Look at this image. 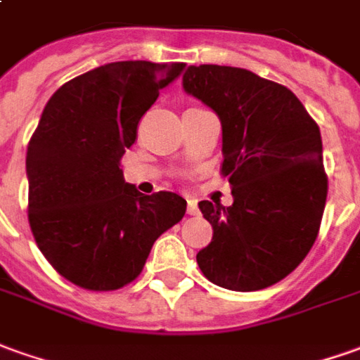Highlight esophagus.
<instances>
[{
	"label": "esophagus",
	"instance_id": "esophagus-1",
	"mask_svg": "<svg viewBox=\"0 0 360 360\" xmlns=\"http://www.w3.org/2000/svg\"><path fill=\"white\" fill-rule=\"evenodd\" d=\"M188 213H190V215H198V213H200V210H198V202L192 200V198L188 200Z\"/></svg>",
	"mask_w": 360,
	"mask_h": 360
}]
</instances>
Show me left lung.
<instances>
[{
  "mask_svg": "<svg viewBox=\"0 0 360 360\" xmlns=\"http://www.w3.org/2000/svg\"><path fill=\"white\" fill-rule=\"evenodd\" d=\"M184 90L221 121V174L233 205L200 202L212 243L198 252L204 276L252 292L286 278L316 243L327 198L321 135L292 91L255 72L200 64Z\"/></svg>",
  "mask_w": 360,
  "mask_h": 360,
  "instance_id": "left-lung-1",
  "label": "left lung"
}]
</instances>
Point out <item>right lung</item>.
<instances>
[{"label":"right lung","instance_id":"1","mask_svg":"<svg viewBox=\"0 0 360 360\" xmlns=\"http://www.w3.org/2000/svg\"><path fill=\"white\" fill-rule=\"evenodd\" d=\"M184 66L109 62L44 105L27 147L29 225L52 269L80 288L133 282L156 239L184 217L182 195H143L119 168L141 117Z\"/></svg>","mask_w":360,"mask_h":360}]
</instances>
